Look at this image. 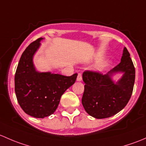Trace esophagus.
I'll use <instances>...</instances> for the list:
<instances>
[{
  "label": "esophagus",
  "instance_id": "1",
  "mask_svg": "<svg viewBox=\"0 0 146 146\" xmlns=\"http://www.w3.org/2000/svg\"><path fill=\"white\" fill-rule=\"evenodd\" d=\"M82 80V74L79 73L78 74V76H77V78H76V81L77 82H80V81Z\"/></svg>",
  "mask_w": 146,
  "mask_h": 146
}]
</instances>
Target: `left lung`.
Instances as JSON below:
<instances>
[{
    "mask_svg": "<svg viewBox=\"0 0 146 146\" xmlns=\"http://www.w3.org/2000/svg\"><path fill=\"white\" fill-rule=\"evenodd\" d=\"M118 72L123 75L115 82L111 76ZM82 76L85 85L82 103L86 112L96 119H104L116 115L128 103L134 85L135 68L124 48L121 62L106 74L85 71Z\"/></svg>",
    "mask_w": 146,
    "mask_h": 146,
    "instance_id": "1",
    "label": "left lung"
}]
</instances>
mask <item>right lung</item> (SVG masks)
Segmentation results:
<instances>
[{
    "label": "right lung",
    "instance_id": "right-lung-1",
    "mask_svg": "<svg viewBox=\"0 0 146 146\" xmlns=\"http://www.w3.org/2000/svg\"><path fill=\"white\" fill-rule=\"evenodd\" d=\"M42 39L38 38L25 49L15 76V91L18 103L25 113L36 118H44L53 114L61 96L74 84L77 77V74L66 76L36 70L33 58Z\"/></svg>",
    "mask_w": 146,
    "mask_h": 146
}]
</instances>
